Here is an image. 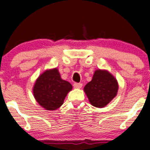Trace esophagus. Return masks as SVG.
I'll return each mask as SVG.
<instances>
[{"mask_svg": "<svg viewBox=\"0 0 150 150\" xmlns=\"http://www.w3.org/2000/svg\"><path fill=\"white\" fill-rule=\"evenodd\" d=\"M74 88L80 89L82 87V84H81V83H74Z\"/></svg>", "mask_w": 150, "mask_h": 150, "instance_id": "34e87169", "label": "esophagus"}]
</instances>
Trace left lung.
<instances>
[{
    "instance_id": "1",
    "label": "left lung",
    "mask_w": 150,
    "mask_h": 150,
    "mask_svg": "<svg viewBox=\"0 0 150 150\" xmlns=\"http://www.w3.org/2000/svg\"><path fill=\"white\" fill-rule=\"evenodd\" d=\"M119 88L117 80L106 70L97 69L93 78L84 87L90 103L97 108H103L117 96Z\"/></svg>"
}]
</instances>
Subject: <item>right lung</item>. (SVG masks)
Segmentation results:
<instances>
[{"instance_id":"1","label":"right lung","mask_w":150,"mask_h":150,"mask_svg":"<svg viewBox=\"0 0 150 150\" xmlns=\"http://www.w3.org/2000/svg\"><path fill=\"white\" fill-rule=\"evenodd\" d=\"M73 87L62 79L57 68L47 69L35 80L33 93L38 104L46 110H56L63 105Z\"/></svg>"}]
</instances>
